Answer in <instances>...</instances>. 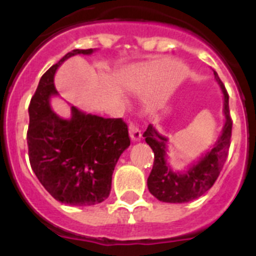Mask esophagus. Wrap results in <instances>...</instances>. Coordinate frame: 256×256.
Returning a JSON list of instances; mask_svg holds the SVG:
<instances>
[{
    "instance_id": "obj_1",
    "label": "esophagus",
    "mask_w": 256,
    "mask_h": 256,
    "mask_svg": "<svg viewBox=\"0 0 256 256\" xmlns=\"http://www.w3.org/2000/svg\"><path fill=\"white\" fill-rule=\"evenodd\" d=\"M128 131H130V138L132 141H140L141 140V131L140 128H138L135 122H130L128 125Z\"/></svg>"
}]
</instances>
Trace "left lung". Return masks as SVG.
Returning a JSON list of instances; mask_svg holds the SVG:
<instances>
[{"instance_id":"8db88e82","label":"left lung","mask_w":256,"mask_h":256,"mask_svg":"<svg viewBox=\"0 0 256 256\" xmlns=\"http://www.w3.org/2000/svg\"><path fill=\"white\" fill-rule=\"evenodd\" d=\"M216 82L224 95L223 132L210 151H208L197 164L190 166L183 174L174 172L166 162L167 138L160 135L152 125L144 132L146 142L154 151V167L147 178V187L151 194L158 200L167 203H186L204 194L212 188L224 166L230 147L233 121L229 112V95L226 86L214 72Z\"/></svg>"}]
</instances>
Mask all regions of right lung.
<instances>
[{"label":"right lung","mask_w":256,"mask_h":256,"mask_svg":"<svg viewBox=\"0 0 256 256\" xmlns=\"http://www.w3.org/2000/svg\"><path fill=\"white\" fill-rule=\"evenodd\" d=\"M90 53L92 49H76L52 66L28 108L30 167L52 197L76 207L98 204L109 197L116 162L130 146L128 125L121 118H105L72 106V118L66 120L50 109L49 99L58 94L56 68L69 56Z\"/></svg>","instance_id":"add662e5"}]
</instances>
